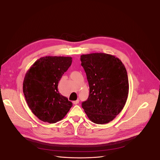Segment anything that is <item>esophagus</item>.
I'll use <instances>...</instances> for the list:
<instances>
[{"label": "esophagus", "mask_w": 160, "mask_h": 160, "mask_svg": "<svg viewBox=\"0 0 160 160\" xmlns=\"http://www.w3.org/2000/svg\"><path fill=\"white\" fill-rule=\"evenodd\" d=\"M79 102H80V100H79V99H78V100H77L75 101H73L72 103H73L74 105H77V104H78L79 103Z\"/></svg>", "instance_id": "obj_1"}]
</instances>
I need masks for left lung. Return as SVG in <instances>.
<instances>
[{"label": "left lung", "instance_id": "1", "mask_svg": "<svg viewBox=\"0 0 160 160\" xmlns=\"http://www.w3.org/2000/svg\"><path fill=\"white\" fill-rule=\"evenodd\" d=\"M89 86L88 99L82 107L94 123L113 120L123 109L129 94V80L125 66L114 55L103 52L80 56Z\"/></svg>", "mask_w": 160, "mask_h": 160}]
</instances>
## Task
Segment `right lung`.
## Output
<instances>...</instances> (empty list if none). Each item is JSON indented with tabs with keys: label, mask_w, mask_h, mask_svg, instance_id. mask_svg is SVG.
<instances>
[{
	"label": "right lung",
	"mask_w": 160,
	"mask_h": 160,
	"mask_svg": "<svg viewBox=\"0 0 160 160\" xmlns=\"http://www.w3.org/2000/svg\"><path fill=\"white\" fill-rule=\"evenodd\" d=\"M71 63V57L46 56L38 59L26 72L23 92L29 109L41 121H60L72 107L58 91V82Z\"/></svg>",
	"instance_id": "obj_1"
}]
</instances>
